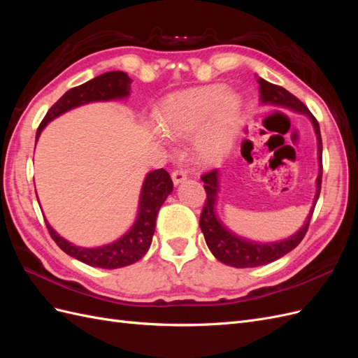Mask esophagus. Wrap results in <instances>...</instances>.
Returning <instances> with one entry per match:
<instances>
[{"label":"esophagus","mask_w":358,"mask_h":358,"mask_svg":"<svg viewBox=\"0 0 358 358\" xmlns=\"http://www.w3.org/2000/svg\"><path fill=\"white\" fill-rule=\"evenodd\" d=\"M171 180H173V183H175V187H178L179 183L187 180V173L182 170H175L171 173Z\"/></svg>","instance_id":"1"}]
</instances>
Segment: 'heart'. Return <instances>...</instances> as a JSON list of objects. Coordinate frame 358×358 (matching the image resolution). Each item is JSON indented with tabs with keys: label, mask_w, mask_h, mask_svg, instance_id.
<instances>
[{
	"label": "heart",
	"mask_w": 358,
	"mask_h": 358,
	"mask_svg": "<svg viewBox=\"0 0 358 358\" xmlns=\"http://www.w3.org/2000/svg\"><path fill=\"white\" fill-rule=\"evenodd\" d=\"M245 103L241 94L222 83L180 91L157 112L162 133L182 138L196 131V149L206 162L218 161L230 152L243 127Z\"/></svg>",
	"instance_id": "heart-1"
}]
</instances>
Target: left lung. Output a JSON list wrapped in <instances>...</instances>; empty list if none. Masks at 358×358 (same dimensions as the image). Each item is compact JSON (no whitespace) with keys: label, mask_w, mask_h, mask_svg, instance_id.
Returning a JSON list of instances; mask_svg holds the SVG:
<instances>
[{"label":"left lung","mask_w":358,"mask_h":358,"mask_svg":"<svg viewBox=\"0 0 358 358\" xmlns=\"http://www.w3.org/2000/svg\"><path fill=\"white\" fill-rule=\"evenodd\" d=\"M257 82L259 85L258 90L262 104L282 107V109L301 113L310 121L313 131H315L317 136L318 176L315 180V197H313L312 208L306 216L305 222H303V225L294 234H291L287 239L276 242H257L246 239V237L236 234L229 229V227H225L220 220L218 212H216V204H218V194L221 187V171L220 169H216L201 176V180L204 182L206 194H208V199H206L204 208L200 216V229L203 231L204 241L208 243V248L210 249V252L215 255L216 259H220L221 263L227 266L239 268L258 267L276 262V259L292 251V249L301 242V239L308 231L313 209H315L317 200L320 197L322 178V142L317 119L312 116V113L308 110V107L303 104L297 96L284 90L282 86L270 83L263 78H257Z\"/></svg>","instance_id":"obj_1"}]
</instances>
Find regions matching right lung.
<instances>
[{
  "label": "right lung",
  "instance_id": "right-lung-1",
  "mask_svg": "<svg viewBox=\"0 0 358 358\" xmlns=\"http://www.w3.org/2000/svg\"><path fill=\"white\" fill-rule=\"evenodd\" d=\"M131 82L133 80L124 71H109L67 91L50 107L45 119L41 121L36 134V143L41 131L48 127L49 122L76 109V107L90 103L117 101L128 99L129 92H131ZM171 191L173 182L164 169L149 171L142 183V189H140L137 215L133 225L119 239L101 246L85 248L74 245L53 230V227L48 222V220L45 221L52 239L70 257L92 267H125L138 262L148 252L155 233L157 215Z\"/></svg>",
  "mask_w": 358,
  "mask_h": 358
}]
</instances>
